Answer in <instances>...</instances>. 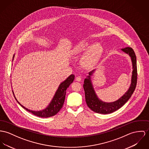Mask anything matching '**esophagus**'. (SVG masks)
I'll use <instances>...</instances> for the list:
<instances>
[{
	"label": "esophagus",
	"instance_id": "esophagus-1",
	"mask_svg": "<svg viewBox=\"0 0 149 149\" xmlns=\"http://www.w3.org/2000/svg\"><path fill=\"white\" fill-rule=\"evenodd\" d=\"M81 79V77H80V76H78V77H77L75 78V80L77 81H80Z\"/></svg>",
	"mask_w": 149,
	"mask_h": 149
}]
</instances>
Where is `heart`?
<instances>
[{
	"instance_id": "b5f03b06",
	"label": "heart",
	"mask_w": 149,
	"mask_h": 149,
	"mask_svg": "<svg viewBox=\"0 0 149 149\" xmlns=\"http://www.w3.org/2000/svg\"><path fill=\"white\" fill-rule=\"evenodd\" d=\"M103 49L99 43L92 44L85 41L77 43L72 50L73 55H79L86 52L80 59V65L85 69L93 68L99 62L103 53Z\"/></svg>"
}]
</instances>
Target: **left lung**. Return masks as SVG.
<instances>
[{"mask_svg": "<svg viewBox=\"0 0 149 149\" xmlns=\"http://www.w3.org/2000/svg\"><path fill=\"white\" fill-rule=\"evenodd\" d=\"M121 50L130 57L133 70L130 86L126 92L118 99L113 102H105L99 98L92 81V77L95 73L96 69L90 71L88 73V75L84 79L83 88L85 92L86 102L88 107L96 113L109 114L120 109L130 98L136 88L137 79V69L135 53L133 49L129 47L121 49Z\"/></svg>", "mask_w": 149, "mask_h": 149, "instance_id": "obj_1", "label": "left lung"}]
</instances>
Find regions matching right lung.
<instances>
[{
  "label": "right lung",
  "mask_w": 149,
  "mask_h": 149,
  "mask_svg": "<svg viewBox=\"0 0 149 149\" xmlns=\"http://www.w3.org/2000/svg\"><path fill=\"white\" fill-rule=\"evenodd\" d=\"M15 54L13 55L12 62L15 57ZM74 77H75L74 75L71 74L65 80L62 81L59 85L57 90L55 92L54 95L52 98L51 102L49 103L48 105L45 109L41 111H33V110H31L29 109L25 108L24 106H23V105H22L19 102V101L17 100L15 95L14 92L12 90L13 94L17 102L28 112L33 113L35 116H37L40 117L47 118V117H52L56 115L60 111V109L62 108L63 105L65 102V100L66 90L69 87V86L73 82V81L74 80Z\"/></svg>",
  "instance_id": "obj_1"
}]
</instances>
